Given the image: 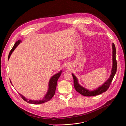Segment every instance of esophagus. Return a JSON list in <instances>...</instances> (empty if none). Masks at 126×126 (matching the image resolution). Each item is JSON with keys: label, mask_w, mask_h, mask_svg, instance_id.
<instances>
[{"label": "esophagus", "mask_w": 126, "mask_h": 126, "mask_svg": "<svg viewBox=\"0 0 126 126\" xmlns=\"http://www.w3.org/2000/svg\"><path fill=\"white\" fill-rule=\"evenodd\" d=\"M67 67H68V66H67Z\"/></svg>", "instance_id": "esophagus-1"}]
</instances>
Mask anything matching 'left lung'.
<instances>
[{"label": "left lung", "instance_id": "obj_1", "mask_svg": "<svg viewBox=\"0 0 126 126\" xmlns=\"http://www.w3.org/2000/svg\"><path fill=\"white\" fill-rule=\"evenodd\" d=\"M112 48H113V66L111 71V74L110 78L107 80L102 86L98 88L97 89L94 90L93 91H89V90L84 88L81 86L78 82V80L76 77L72 74V76L74 79V86L77 92L81 94V95L85 96H94L98 95H100L103 92H106L110 86V84L113 80V79L116 73L117 64L116 59V47L115 44L112 43Z\"/></svg>", "mask_w": 126, "mask_h": 126}]
</instances>
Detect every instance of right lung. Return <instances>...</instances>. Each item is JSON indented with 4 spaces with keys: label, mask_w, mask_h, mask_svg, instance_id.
Returning a JSON list of instances; mask_svg holds the SVG:
<instances>
[{
    "label": "right lung",
    "mask_w": 126,
    "mask_h": 126,
    "mask_svg": "<svg viewBox=\"0 0 126 126\" xmlns=\"http://www.w3.org/2000/svg\"><path fill=\"white\" fill-rule=\"evenodd\" d=\"M21 42V40H18V41H17L16 42V43H15V44L14 45L13 47H12V49L10 50L9 55H8V59H9L10 55H11L12 53L13 52V51L15 50V49L16 48V47ZM62 72V71H61L60 72H59V73H57L56 74L54 75V76H53L49 82V88H48V92L47 93V94H46V95L45 96L44 98L41 100H28L27 99H26V98H25L23 96H22V95H21L19 93V94L20 95V96H21V97L26 102L30 103V104H42L44 103H45L49 100H50L51 99V98L53 97V96L55 95V90H56V86H57V81L58 79H59V77L61 75ZM10 83H11V82L10 81ZM12 84V83H11Z\"/></svg>",
    "instance_id": "right-lung-1"
}]
</instances>
